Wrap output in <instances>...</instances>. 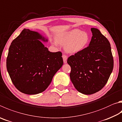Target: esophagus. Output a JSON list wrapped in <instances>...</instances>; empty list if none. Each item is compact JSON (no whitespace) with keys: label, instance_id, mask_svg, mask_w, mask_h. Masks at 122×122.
Here are the masks:
<instances>
[{"label":"esophagus","instance_id":"obj_1","mask_svg":"<svg viewBox=\"0 0 122 122\" xmlns=\"http://www.w3.org/2000/svg\"><path fill=\"white\" fill-rule=\"evenodd\" d=\"M62 58L63 60V62L64 63H66L67 62V56L66 55H62Z\"/></svg>","mask_w":122,"mask_h":122}]
</instances>
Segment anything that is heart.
Segmentation results:
<instances>
[{"label":"heart","mask_w":122,"mask_h":122,"mask_svg":"<svg viewBox=\"0 0 122 122\" xmlns=\"http://www.w3.org/2000/svg\"><path fill=\"white\" fill-rule=\"evenodd\" d=\"M90 40L87 32L78 29L71 30L57 37L56 41L61 45H65V50L69 53L81 52L87 47Z\"/></svg>","instance_id":"obj_1"}]
</instances>
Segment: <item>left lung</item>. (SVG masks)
Returning <instances> with one entry per match:
<instances>
[{
    "label": "left lung",
    "instance_id": "left-lung-1",
    "mask_svg": "<svg viewBox=\"0 0 122 122\" xmlns=\"http://www.w3.org/2000/svg\"><path fill=\"white\" fill-rule=\"evenodd\" d=\"M89 45L68 57L70 78L78 92L90 95L99 91L107 83L114 67L109 41L98 29L91 28Z\"/></svg>",
    "mask_w": 122,
    "mask_h": 122
}]
</instances>
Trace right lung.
Instances as JSON below:
<instances>
[{"label": "right lung", "instance_id": "add662e5", "mask_svg": "<svg viewBox=\"0 0 122 122\" xmlns=\"http://www.w3.org/2000/svg\"><path fill=\"white\" fill-rule=\"evenodd\" d=\"M47 39L24 29L9 48L6 67L12 83L26 94L44 91L63 64L61 52H51L41 41Z\"/></svg>", "mask_w": 122, "mask_h": 122}]
</instances>
